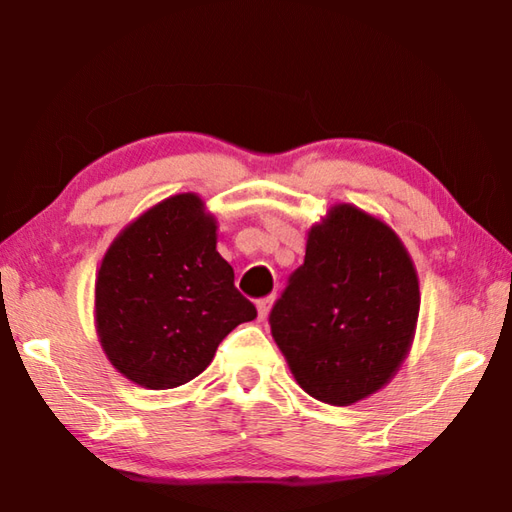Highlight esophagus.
Listing matches in <instances>:
<instances>
[{
  "mask_svg": "<svg viewBox=\"0 0 512 512\" xmlns=\"http://www.w3.org/2000/svg\"><path fill=\"white\" fill-rule=\"evenodd\" d=\"M271 307H273V298H264V300L257 302V316H259V320H266L268 318V311H271Z\"/></svg>",
  "mask_w": 512,
  "mask_h": 512,
  "instance_id": "34e87169",
  "label": "esophagus"
}]
</instances>
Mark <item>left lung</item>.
Returning <instances> with one entry per match:
<instances>
[{
    "mask_svg": "<svg viewBox=\"0 0 512 512\" xmlns=\"http://www.w3.org/2000/svg\"><path fill=\"white\" fill-rule=\"evenodd\" d=\"M418 316V271L397 232L336 203L307 232L305 264L275 302L271 334L302 391L350 406L397 375Z\"/></svg>",
    "mask_w": 512,
    "mask_h": 512,
    "instance_id": "obj_1",
    "label": "left lung"
}]
</instances>
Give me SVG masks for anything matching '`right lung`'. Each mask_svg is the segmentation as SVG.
<instances>
[{
    "mask_svg": "<svg viewBox=\"0 0 512 512\" xmlns=\"http://www.w3.org/2000/svg\"><path fill=\"white\" fill-rule=\"evenodd\" d=\"M216 216L173 194L112 239L94 282V327L112 368L149 391L201 375L232 329L257 316L216 250Z\"/></svg>",
    "mask_w": 512,
    "mask_h": 512,
    "instance_id": "1",
    "label": "right lung"
}]
</instances>
